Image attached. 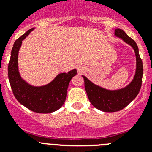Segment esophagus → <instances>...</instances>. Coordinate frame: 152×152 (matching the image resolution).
<instances>
[{
	"label": "esophagus",
	"mask_w": 152,
	"mask_h": 152,
	"mask_svg": "<svg viewBox=\"0 0 152 152\" xmlns=\"http://www.w3.org/2000/svg\"><path fill=\"white\" fill-rule=\"evenodd\" d=\"M83 71H84V69H83L82 67H78V68H77V72H78L79 74L82 73Z\"/></svg>",
	"instance_id": "34e87169"
}]
</instances>
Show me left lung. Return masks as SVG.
<instances>
[{
  "label": "left lung",
  "mask_w": 152,
  "mask_h": 152,
  "mask_svg": "<svg viewBox=\"0 0 152 152\" xmlns=\"http://www.w3.org/2000/svg\"><path fill=\"white\" fill-rule=\"evenodd\" d=\"M114 36L121 39L123 42L129 45L135 52L136 68L133 79L124 88L109 90L95 84L88 77L82 75L85 91L91 104L97 110L109 113L121 110L136 97L141 89L143 75V65L139 56V48L135 42L130 38L123 29L119 28L115 29Z\"/></svg>",
  "instance_id": "1"
}]
</instances>
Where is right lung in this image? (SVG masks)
Here are the masks:
<instances>
[{
	"label": "right lung",
	"mask_w": 152,
	"mask_h": 152,
	"mask_svg": "<svg viewBox=\"0 0 152 152\" xmlns=\"http://www.w3.org/2000/svg\"><path fill=\"white\" fill-rule=\"evenodd\" d=\"M30 29L13 44L8 64V78L13 95L20 103L30 110L39 113H50L61 108L66 99L68 84L77 70L60 73L53 80L42 86H33L22 78L19 72L18 54L23 40L34 29Z\"/></svg>",
	"instance_id": "add662e5"
}]
</instances>
